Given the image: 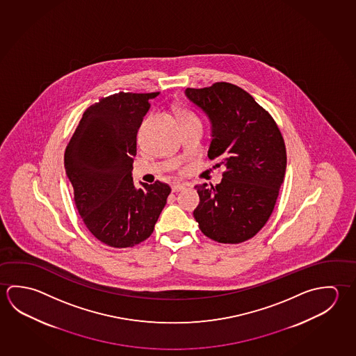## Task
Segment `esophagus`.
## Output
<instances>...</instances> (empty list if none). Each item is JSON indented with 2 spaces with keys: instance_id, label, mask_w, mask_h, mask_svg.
Masks as SVG:
<instances>
[{
  "instance_id": "esophagus-1",
  "label": "esophagus",
  "mask_w": 356,
  "mask_h": 356,
  "mask_svg": "<svg viewBox=\"0 0 356 356\" xmlns=\"http://www.w3.org/2000/svg\"><path fill=\"white\" fill-rule=\"evenodd\" d=\"M187 186V184H180V182H176L174 184L171 188H172V193H179L181 190H184Z\"/></svg>"
}]
</instances>
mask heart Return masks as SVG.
<instances>
[{"label": "heart", "mask_w": 356, "mask_h": 356, "mask_svg": "<svg viewBox=\"0 0 356 356\" xmlns=\"http://www.w3.org/2000/svg\"><path fill=\"white\" fill-rule=\"evenodd\" d=\"M181 120L187 119V118H193V115L190 113H186V111H182L180 113Z\"/></svg>", "instance_id": "obj_1"}]
</instances>
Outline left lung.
Wrapping results in <instances>:
<instances>
[{"label":"left lung","mask_w":356,"mask_h":356,"mask_svg":"<svg viewBox=\"0 0 356 356\" xmlns=\"http://www.w3.org/2000/svg\"><path fill=\"white\" fill-rule=\"evenodd\" d=\"M185 95L210 120L207 156L226 168L216 186H195L200 202L193 216L213 241L243 243L274 210L286 170L284 138L270 113L236 85L216 82Z\"/></svg>","instance_id":"8db88e82"}]
</instances>
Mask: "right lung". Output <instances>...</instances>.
<instances>
[{
    "label": "right lung",
    "mask_w": 356,
    "mask_h": 356,
    "mask_svg": "<svg viewBox=\"0 0 356 356\" xmlns=\"http://www.w3.org/2000/svg\"><path fill=\"white\" fill-rule=\"evenodd\" d=\"M159 92H119L82 115L65 151L77 211L90 232L111 248H131L150 236L171 193L168 184L132 180L136 136L149 100Z\"/></svg>",
    "instance_id": "add662e5"
}]
</instances>
